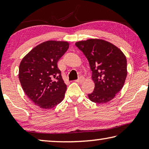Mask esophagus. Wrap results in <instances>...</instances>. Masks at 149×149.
Segmentation results:
<instances>
[{
  "label": "esophagus",
  "instance_id": "obj_1",
  "mask_svg": "<svg viewBox=\"0 0 149 149\" xmlns=\"http://www.w3.org/2000/svg\"><path fill=\"white\" fill-rule=\"evenodd\" d=\"M84 80H85V78H84V77H83V76H80L79 78H78V79L75 81H76L77 83H79V84H81V83H82V82H84Z\"/></svg>",
  "mask_w": 149,
  "mask_h": 149
}]
</instances>
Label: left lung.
Returning <instances> with one entry per match:
<instances>
[{
  "instance_id": "8db88e82",
  "label": "left lung",
  "mask_w": 149,
  "mask_h": 149,
  "mask_svg": "<svg viewBox=\"0 0 149 149\" xmlns=\"http://www.w3.org/2000/svg\"><path fill=\"white\" fill-rule=\"evenodd\" d=\"M88 60L95 82L93 92L88 95L92 102L106 103L114 99L124 85L127 60L122 50L104 40L91 39L75 43Z\"/></svg>"
}]
</instances>
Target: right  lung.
I'll list each match as a JSON object with an SVG mask.
<instances>
[{
  "label": "right lung",
  "mask_w": 149,
  "mask_h": 149,
  "mask_svg": "<svg viewBox=\"0 0 149 149\" xmlns=\"http://www.w3.org/2000/svg\"><path fill=\"white\" fill-rule=\"evenodd\" d=\"M68 48L65 41H45L33 48L20 63L18 75L22 89L40 108L50 109L64 99L67 86L57 63Z\"/></svg>",
  "instance_id": "right-lung-1"
}]
</instances>
